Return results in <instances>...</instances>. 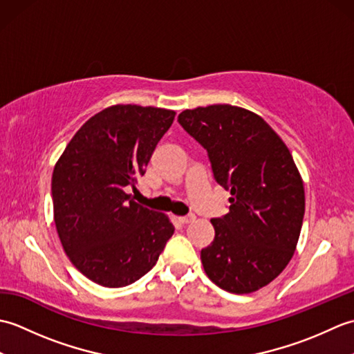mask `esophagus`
<instances>
[{
	"label": "esophagus",
	"mask_w": 354,
	"mask_h": 354,
	"mask_svg": "<svg viewBox=\"0 0 354 354\" xmlns=\"http://www.w3.org/2000/svg\"><path fill=\"white\" fill-rule=\"evenodd\" d=\"M194 219H196V216H194V214H189V216L179 217V222H181V223H190V222H193Z\"/></svg>",
	"instance_id": "obj_1"
}]
</instances>
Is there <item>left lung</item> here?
<instances>
[{"instance_id":"obj_1","label":"left lung","mask_w":354,"mask_h":354,"mask_svg":"<svg viewBox=\"0 0 354 354\" xmlns=\"http://www.w3.org/2000/svg\"><path fill=\"white\" fill-rule=\"evenodd\" d=\"M178 122L207 150L216 183L230 190V213L212 219L214 240L201 251L221 289L251 293L281 274L298 243L304 185L288 146L254 112L212 104Z\"/></svg>"}]
</instances>
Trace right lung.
<instances>
[{"mask_svg":"<svg viewBox=\"0 0 354 354\" xmlns=\"http://www.w3.org/2000/svg\"><path fill=\"white\" fill-rule=\"evenodd\" d=\"M175 111L115 104L80 127L55 165L53 209L71 263L104 288L147 274L175 227L164 213L131 199Z\"/></svg>","mask_w":354,"mask_h":354,"instance_id":"add662e5","label":"right lung"}]
</instances>
